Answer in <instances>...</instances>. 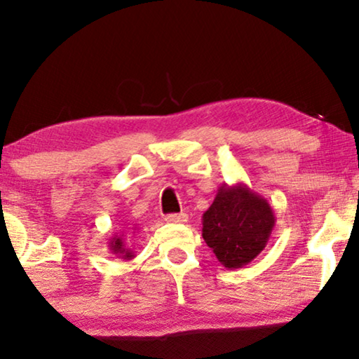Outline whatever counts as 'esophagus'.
Segmentation results:
<instances>
[{
    "label": "esophagus",
    "instance_id": "obj_1",
    "mask_svg": "<svg viewBox=\"0 0 359 359\" xmlns=\"http://www.w3.org/2000/svg\"><path fill=\"white\" fill-rule=\"evenodd\" d=\"M165 220H166V222H170V224H184L186 220H188V214H184V212L168 214L165 217Z\"/></svg>",
    "mask_w": 359,
    "mask_h": 359
}]
</instances>
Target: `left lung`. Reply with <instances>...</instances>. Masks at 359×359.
<instances>
[{"mask_svg":"<svg viewBox=\"0 0 359 359\" xmlns=\"http://www.w3.org/2000/svg\"><path fill=\"white\" fill-rule=\"evenodd\" d=\"M276 222L273 208L247 184H222L203 214V238L229 269L253 262L266 247Z\"/></svg>","mask_w":359,"mask_h":359,"instance_id":"1","label":"left lung"}]
</instances>
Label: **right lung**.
Instances as JSON below:
<instances>
[{
  "label": "right lung",
  "mask_w": 359,
  "mask_h": 359,
  "mask_svg": "<svg viewBox=\"0 0 359 359\" xmlns=\"http://www.w3.org/2000/svg\"><path fill=\"white\" fill-rule=\"evenodd\" d=\"M135 230V229H134ZM111 250V253H114L117 258H122V259H132L135 257L134 250L129 248L124 242V233H119V235H114V237L109 238V245H107Z\"/></svg>",
  "instance_id": "obj_1"
}]
</instances>
